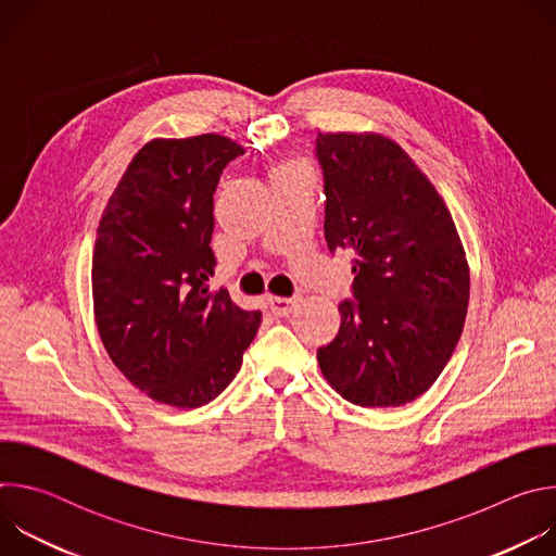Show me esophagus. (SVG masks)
<instances>
[{
    "instance_id": "1",
    "label": "esophagus",
    "mask_w": 556,
    "mask_h": 556,
    "mask_svg": "<svg viewBox=\"0 0 556 556\" xmlns=\"http://www.w3.org/2000/svg\"><path fill=\"white\" fill-rule=\"evenodd\" d=\"M296 299H286V296H268V309L275 316H288L294 307Z\"/></svg>"
}]
</instances>
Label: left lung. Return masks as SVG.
Here are the masks:
<instances>
[{
  "mask_svg": "<svg viewBox=\"0 0 556 556\" xmlns=\"http://www.w3.org/2000/svg\"><path fill=\"white\" fill-rule=\"evenodd\" d=\"M326 242L352 260L341 328L316 358L361 407H401L448 363L466 319L468 264L453 217L401 144L380 134H319Z\"/></svg>",
  "mask_w": 556,
  "mask_h": 556,
  "instance_id": "obj_1",
  "label": "left lung"
}]
</instances>
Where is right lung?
Wrapping results in <instances>:
<instances>
[{
  "label": "right lung",
  "instance_id": "1",
  "mask_svg": "<svg viewBox=\"0 0 556 556\" xmlns=\"http://www.w3.org/2000/svg\"><path fill=\"white\" fill-rule=\"evenodd\" d=\"M244 149L226 136L155 138L129 163L97 230L92 296L112 363L151 401L211 403L242 367L262 312L208 290L213 193Z\"/></svg>",
  "mask_w": 556,
  "mask_h": 556
}]
</instances>
